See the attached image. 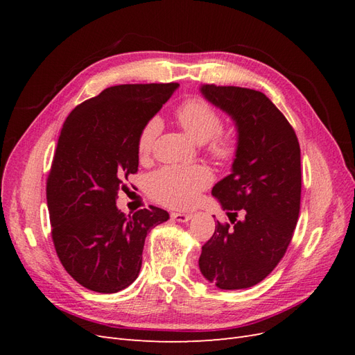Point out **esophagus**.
<instances>
[{
  "label": "esophagus",
  "instance_id": "1",
  "mask_svg": "<svg viewBox=\"0 0 355 355\" xmlns=\"http://www.w3.org/2000/svg\"><path fill=\"white\" fill-rule=\"evenodd\" d=\"M192 214L189 213H171V219L179 222V223H187L188 220H191Z\"/></svg>",
  "mask_w": 355,
  "mask_h": 355
}]
</instances>
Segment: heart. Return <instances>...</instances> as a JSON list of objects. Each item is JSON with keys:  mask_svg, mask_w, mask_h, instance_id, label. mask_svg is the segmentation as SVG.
I'll use <instances>...</instances> for the list:
<instances>
[{"mask_svg": "<svg viewBox=\"0 0 355 355\" xmlns=\"http://www.w3.org/2000/svg\"><path fill=\"white\" fill-rule=\"evenodd\" d=\"M176 120L198 144H209V153L220 161H228L237 151V139L230 132H220L222 118L206 101L192 98L179 105ZM159 118L146 121L137 136V154L142 159L151 157L161 133ZM213 180L210 170L202 166H167L153 175L149 189L161 204L173 209H187L194 204L200 192Z\"/></svg>", "mask_w": 355, "mask_h": 355, "instance_id": "b5f03b06", "label": "heart"}]
</instances>
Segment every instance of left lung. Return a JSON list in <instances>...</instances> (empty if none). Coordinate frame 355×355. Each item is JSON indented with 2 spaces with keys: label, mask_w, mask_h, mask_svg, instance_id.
Masks as SVG:
<instances>
[{
  "label": "left lung",
  "mask_w": 355,
  "mask_h": 355,
  "mask_svg": "<svg viewBox=\"0 0 355 355\" xmlns=\"http://www.w3.org/2000/svg\"><path fill=\"white\" fill-rule=\"evenodd\" d=\"M200 92L231 116L237 151L231 173L211 189L234 225L218 222L198 266L222 290L247 288L274 270L293 237L302 185L300 148L292 125L263 93L214 84H202Z\"/></svg>",
  "instance_id": "8db88e82"
}]
</instances>
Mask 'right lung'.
<instances>
[{"instance_id":"right-lung-1","label":"right lung","mask_w":355,"mask_h":355,"mask_svg":"<svg viewBox=\"0 0 355 355\" xmlns=\"http://www.w3.org/2000/svg\"><path fill=\"white\" fill-rule=\"evenodd\" d=\"M178 87L114 85L63 123L47 179L51 237L67 272L93 292L130 286L141 271L146 234L170 218L158 207L125 216L116 198L137 171L139 132Z\"/></svg>"}]
</instances>
